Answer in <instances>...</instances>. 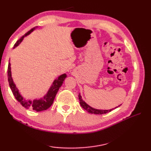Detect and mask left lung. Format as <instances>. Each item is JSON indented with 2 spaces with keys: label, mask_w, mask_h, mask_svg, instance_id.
Wrapping results in <instances>:
<instances>
[{
  "label": "left lung",
  "mask_w": 151,
  "mask_h": 151,
  "mask_svg": "<svg viewBox=\"0 0 151 151\" xmlns=\"http://www.w3.org/2000/svg\"><path fill=\"white\" fill-rule=\"evenodd\" d=\"M78 99H79V101H80L81 106L83 107V108L85 109V111H88L89 113H91V114H106V113H107V112H111L112 110L114 109H110V110H99V109H94V108H93V107H91L89 105H88V104H86L85 102L83 100V99H82V97H81L80 94H78ZM117 107H118V106H117ZM116 108H114V109H116Z\"/></svg>",
  "instance_id": "obj_1"
}]
</instances>
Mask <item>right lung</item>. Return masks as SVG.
Listing matches in <instances>:
<instances>
[{
	"label": "right lung",
	"instance_id": "right-lung-1",
	"mask_svg": "<svg viewBox=\"0 0 151 151\" xmlns=\"http://www.w3.org/2000/svg\"><path fill=\"white\" fill-rule=\"evenodd\" d=\"M34 29L35 28H33L31 30H30L29 31L27 32L24 36H22L19 40H17V42L15 43L14 45V48L17 47V46L22 42V40H23L24 37H26L28 35H29L30 32L34 30ZM7 73H8V81L10 88H11L15 99H16L17 100L22 104V106L24 107V108H26L27 109H32L33 111H35L37 112L45 111V110H47L52 105L58 89H59L61 85H63V81H65V78L66 77V74H63V75L58 76V78L56 79V80H55V81L53 82L52 85L50 86L49 90H48L47 94H46L43 98L39 99V100L36 99V100L32 101H27L25 99H24L23 97L22 96L21 94H20L19 90H18L17 88L16 87V85H15L13 81H12L11 76V63H9Z\"/></svg>",
	"mask_w": 151,
	"mask_h": 151
}]
</instances>
